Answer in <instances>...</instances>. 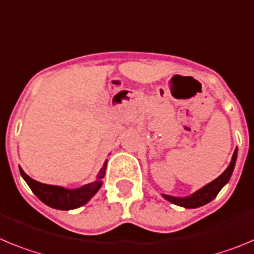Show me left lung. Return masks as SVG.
Returning a JSON list of instances; mask_svg holds the SVG:
<instances>
[{
	"instance_id": "1",
	"label": "left lung",
	"mask_w": 254,
	"mask_h": 254,
	"mask_svg": "<svg viewBox=\"0 0 254 254\" xmlns=\"http://www.w3.org/2000/svg\"><path fill=\"white\" fill-rule=\"evenodd\" d=\"M237 154H238V149H235L234 153H233L232 161H230L227 170L224 171L216 180H214V181H211L210 184H207L206 186H204L202 189L197 190V191L193 192L192 195L186 196V197H176V196L164 195V193H162V196H163L167 201L172 202V204L186 207V209H196V207H200L202 206V205H206L207 202H210V201H212L216 197L219 191L228 184V181H229L230 177H232L233 170H234L235 166V161H237Z\"/></svg>"
}]
</instances>
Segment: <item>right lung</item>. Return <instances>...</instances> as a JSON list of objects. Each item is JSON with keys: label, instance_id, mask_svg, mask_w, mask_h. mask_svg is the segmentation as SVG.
I'll use <instances>...</instances> for the list:
<instances>
[{"label": "right lung", "instance_id": "obj_1", "mask_svg": "<svg viewBox=\"0 0 254 254\" xmlns=\"http://www.w3.org/2000/svg\"><path fill=\"white\" fill-rule=\"evenodd\" d=\"M106 164L107 162H105L95 182H91V184L74 190L64 189L62 186H53V185H45L35 181L22 171L21 167H20V173L26 181V184L29 185L31 191L35 193L36 197L43 201L45 205L58 210H72L87 204L88 201L95 196V193L99 191L100 187L102 186V178H104L105 171H106Z\"/></svg>", "mask_w": 254, "mask_h": 254}]
</instances>
